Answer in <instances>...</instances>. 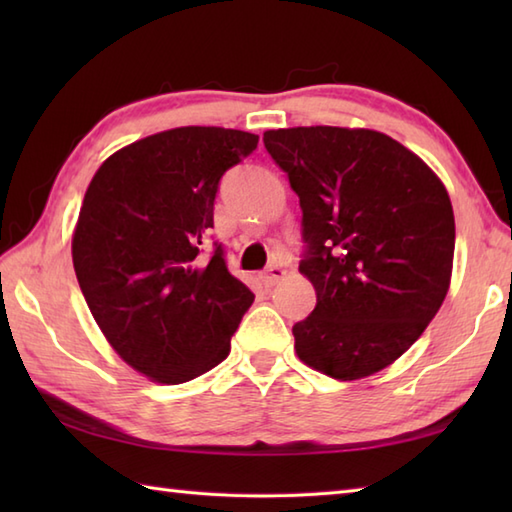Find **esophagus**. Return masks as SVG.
Returning <instances> with one entry per match:
<instances>
[{
	"label": "esophagus",
	"mask_w": 512,
	"mask_h": 512,
	"mask_svg": "<svg viewBox=\"0 0 512 512\" xmlns=\"http://www.w3.org/2000/svg\"><path fill=\"white\" fill-rule=\"evenodd\" d=\"M286 277V270L284 268H281V266H268L266 268V273H264V281H266V284L268 286H275L277 284V281L279 279H284Z\"/></svg>",
	"instance_id": "obj_1"
}]
</instances>
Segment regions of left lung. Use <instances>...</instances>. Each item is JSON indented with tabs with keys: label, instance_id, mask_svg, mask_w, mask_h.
<instances>
[{
	"label": "left lung",
	"instance_id": "8db88e82",
	"mask_svg": "<svg viewBox=\"0 0 512 512\" xmlns=\"http://www.w3.org/2000/svg\"><path fill=\"white\" fill-rule=\"evenodd\" d=\"M264 145L299 195L317 290L292 325L306 365L356 380L418 341L447 297L455 220L440 178L398 140L372 129H270Z\"/></svg>",
	"mask_w": 512,
	"mask_h": 512
}]
</instances>
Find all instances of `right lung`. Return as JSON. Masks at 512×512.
<instances>
[{
    "instance_id": "add662e5",
    "label": "right lung",
    "mask_w": 512,
    "mask_h": 512,
    "mask_svg": "<svg viewBox=\"0 0 512 512\" xmlns=\"http://www.w3.org/2000/svg\"><path fill=\"white\" fill-rule=\"evenodd\" d=\"M257 143L239 129H169L116 151L85 191L76 279L105 339L151 380L180 385L220 365L255 299L222 244L200 253L222 176Z\"/></svg>"
}]
</instances>
